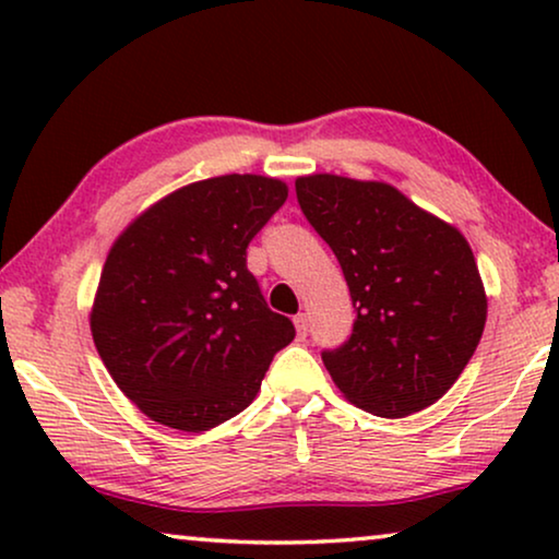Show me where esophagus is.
Returning <instances> with one entry per match:
<instances>
[{
  "label": "esophagus",
  "instance_id": "esophagus-1",
  "mask_svg": "<svg viewBox=\"0 0 559 559\" xmlns=\"http://www.w3.org/2000/svg\"><path fill=\"white\" fill-rule=\"evenodd\" d=\"M295 328H297V335L308 333V312H297V316H295Z\"/></svg>",
  "mask_w": 559,
  "mask_h": 559
}]
</instances>
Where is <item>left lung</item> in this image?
Listing matches in <instances>:
<instances>
[{
	"instance_id": "1",
	"label": "left lung",
	"mask_w": 559,
	"mask_h": 559,
	"mask_svg": "<svg viewBox=\"0 0 559 559\" xmlns=\"http://www.w3.org/2000/svg\"><path fill=\"white\" fill-rule=\"evenodd\" d=\"M295 190L356 308L350 338L323 350L335 386L379 417L430 407L468 366L486 325L465 236L389 182L318 173L297 178Z\"/></svg>"
}]
</instances>
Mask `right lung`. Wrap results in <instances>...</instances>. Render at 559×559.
<instances>
[{"instance_id":"obj_1","label":"right lung","mask_w":559,"mask_h":559,"mask_svg":"<svg viewBox=\"0 0 559 559\" xmlns=\"http://www.w3.org/2000/svg\"><path fill=\"white\" fill-rule=\"evenodd\" d=\"M287 201V182L218 175L159 198L111 243L91 335L136 409L205 432L247 409L295 338L266 308L247 247Z\"/></svg>"}]
</instances>
